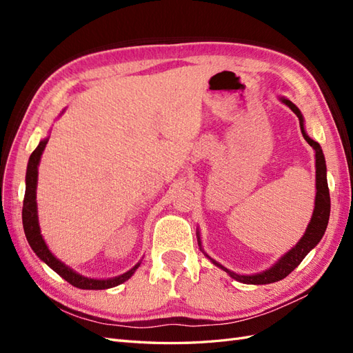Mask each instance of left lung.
<instances>
[{"mask_svg": "<svg viewBox=\"0 0 353 353\" xmlns=\"http://www.w3.org/2000/svg\"><path fill=\"white\" fill-rule=\"evenodd\" d=\"M281 100L297 114L299 123H301L302 134L305 135V140L315 150V159H316V162H315V168H316L315 209H314L312 219H311V222H309L306 232L303 234V237L301 239V241H299L290 252H287L283 256V258L268 271H263L261 274H254V275H239V274L232 272L227 268H223L222 265H219L218 262H215V261L209 258L216 266H219V268H222L227 274H230V276H232L234 280H237V281L244 283V284H270V283H275V281H280V280L285 279V276L290 274L294 268H297V265L305 259V256L315 248V245L319 243V240L323 239L325 228L328 225L330 191H328V184H327V168H325V159H324L323 150H321V147H319V144L316 141L311 140V138H309L305 134V131H303V117H302L301 110H299L290 100H287V99H281Z\"/></svg>", "mask_w": 353, "mask_h": 353, "instance_id": "obj_1", "label": "left lung"}]
</instances>
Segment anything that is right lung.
<instances>
[{
    "label": "right lung",
    "mask_w": 353,
    "mask_h": 353,
    "mask_svg": "<svg viewBox=\"0 0 353 353\" xmlns=\"http://www.w3.org/2000/svg\"><path fill=\"white\" fill-rule=\"evenodd\" d=\"M48 140H42L38 147L32 152L29 157V163H28V170H26V191H25V199H23V209H22V219H23V230H25V236L29 243V245L37 253L38 258L41 261H44L51 270H54L61 279H65L69 284L83 288V290H104V288H110L114 285H119L123 281H126L135 270L140 266V263H137L131 271H128L119 276H114V279L110 280H94V279H87V276H82L79 274L70 270L69 266H66L63 262H60L54 254H52L47 244L41 236L39 225H38V215H37V181H38V165H39V159L42 152L47 145Z\"/></svg>",
    "instance_id": "obj_1"
}]
</instances>
